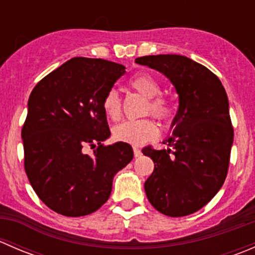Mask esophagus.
Listing matches in <instances>:
<instances>
[{"mask_svg": "<svg viewBox=\"0 0 255 255\" xmlns=\"http://www.w3.org/2000/svg\"><path fill=\"white\" fill-rule=\"evenodd\" d=\"M133 153H134L135 158H138V156L142 155V151H140L138 148H135V146H134V148H133Z\"/></svg>", "mask_w": 255, "mask_h": 255, "instance_id": "obj_1", "label": "esophagus"}]
</instances>
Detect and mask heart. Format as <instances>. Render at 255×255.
I'll list each match as a JSON object with an SVG mask.
<instances>
[{
	"mask_svg": "<svg viewBox=\"0 0 255 255\" xmlns=\"http://www.w3.org/2000/svg\"><path fill=\"white\" fill-rule=\"evenodd\" d=\"M129 86L148 100L146 112L159 121H166L174 112L173 101L160 95L161 86L159 81L150 74L142 73L129 80ZM102 109L107 117L112 121H118L122 116V100L116 90H110L104 97ZM158 134V129L154 122L149 118L142 120H128L113 128V138L118 142L142 145L143 143L153 139Z\"/></svg>",
	"mask_w": 255,
	"mask_h": 255,
	"instance_id": "1",
	"label": "heart"
}]
</instances>
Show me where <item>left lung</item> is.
Masks as SVG:
<instances>
[{
  "instance_id": "obj_1",
  "label": "left lung",
  "mask_w": 255,
  "mask_h": 255,
  "mask_svg": "<svg viewBox=\"0 0 255 255\" xmlns=\"http://www.w3.org/2000/svg\"><path fill=\"white\" fill-rule=\"evenodd\" d=\"M135 63L164 74L179 95L173 135L163 142L168 148L142 150L154 161L144 182L146 197L163 215H191L211 201L227 176L233 144L227 94L212 71L186 56L148 55Z\"/></svg>"
}]
</instances>
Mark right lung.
Returning a JSON list of instances; mask_svg holds the SVG:
<instances>
[{"instance_id": "add662e5", "label": "right lung", "mask_w": 255, "mask_h": 255, "mask_svg": "<svg viewBox=\"0 0 255 255\" xmlns=\"http://www.w3.org/2000/svg\"><path fill=\"white\" fill-rule=\"evenodd\" d=\"M125 73L104 59L73 58L30 94L22 128L24 170L38 197L60 215L99 210L111 195L113 176L133 159L129 144H102L111 135L102 101Z\"/></svg>"}]
</instances>
